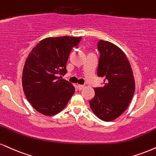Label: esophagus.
Here are the masks:
<instances>
[{
  "instance_id": "obj_1",
  "label": "esophagus",
  "mask_w": 156,
  "mask_h": 156,
  "mask_svg": "<svg viewBox=\"0 0 156 156\" xmlns=\"http://www.w3.org/2000/svg\"><path fill=\"white\" fill-rule=\"evenodd\" d=\"M78 87V89L80 90H82V89H84V87H85V86L84 85H81V84H79V85L77 86Z\"/></svg>"
}]
</instances>
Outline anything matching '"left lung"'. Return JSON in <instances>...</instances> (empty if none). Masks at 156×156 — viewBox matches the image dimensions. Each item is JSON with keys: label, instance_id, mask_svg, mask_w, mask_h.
Here are the masks:
<instances>
[{"label": "left lung", "instance_id": "obj_1", "mask_svg": "<svg viewBox=\"0 0 156 156\" xmlns=\"http://www.w3.org/2000/svg\"><path fill=\"white\" fill-rule=\"evenodd\" d=\"M100 58L97 74L104 77L103 87L94 88L90 101L93 112L105 122L113 121L127 108L135 90L131 65L122 50L110 42L98 43Z\"/></svg>", "mask_w": 156, "mask_h": 156}]
</instances>
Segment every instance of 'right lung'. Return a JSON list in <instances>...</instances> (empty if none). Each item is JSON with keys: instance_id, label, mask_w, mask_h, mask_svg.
Masks as SVG:
<instances>
[{"instance_id": "1", "label": "right lung", "mask_w": 156, "mask_h": 156, "mask_svg": "<svg viewBox=\"0 0 156 156\" xmlns=\"http://www.w3.org/2000/svg\"><path fill=\"white\" fill-rule=\"evenodd\" d=\"M81 39L69 36L45 38L27 58L22 73L23 90L32 107L42 114H57L74 95L72 83L57 74H66L70 52Z\"/></svg>"}]
</instances>
